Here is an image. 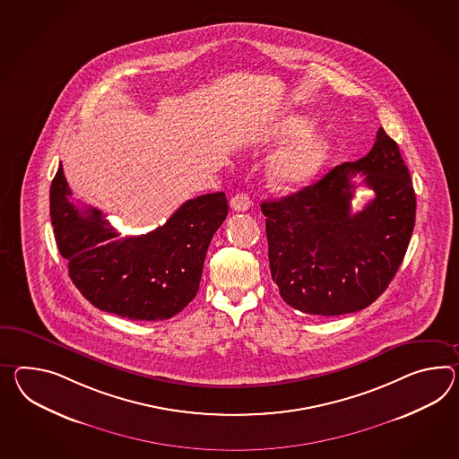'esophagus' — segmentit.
Segmentation results:
<instances>
[{"instance_id":"34e87169","label":"esophagus","mask_w":459,"mask_h":459,"mask_svg":"<svg viewBox=\"0 0 459 459\" xmlns=\"http://www.w3.org/2000/svg\"><path fill=\"white\" fill-rule=\"evenodd\" d=\"M230 207L237 211V212H246V211L252 207V199H250V195L246 194V192L235 194L234 197L230 199Z\"/></svg>"}]
</instances>
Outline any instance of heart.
<instances>
[{"instance_id":"obj_1","label":"heart","mask_w":459,"mask_h":459,"mask_svg":"<svg viewBox=\"0 0 459 459\" xmlns=\"http://www.w3.org/2000/svg\"><path fill=\"white\" fill-rule=\"evenodd\" d=\"M315 119L305 114H291L273 126L270 139L279 143L293 141L270 159L269 179L277 187H297L324 168L332 152V144L325 135L312 134Z\"/></svg>"}]
</instances>
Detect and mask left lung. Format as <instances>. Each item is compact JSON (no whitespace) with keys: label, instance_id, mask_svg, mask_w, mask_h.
I'll list each match as a JSON object with an SVG mask.
<instances>
[{"label":"left lung","instance_id":"8db88e82","mask_svg":"<svg viewBox=\"0 0 459 459\" xmlns=\"http://www.w3.org/2000/svg\"><path fill=\"white\" fill-rule=\"evenodd\" d=\"M358 171L374 197L351 213ZM260 209L270 273L283 302L333 316L363 310L386 290L413 234L416 195L400 149L380 127L367 156Z\"/></svg>","mask_w":459,"mask_h":459}]
</instances>
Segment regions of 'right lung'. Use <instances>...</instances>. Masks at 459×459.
Here are the masks:
<instances>
[{"label":"right lung","instance_id":"add662e5","mask_svg":"<svg viewBox=\"0 0 459 459\" xmlns=\"http://www.w3.org/2000/svg\"><path fill=\"white\" fill-rule=\"evenodd\" d=\"M227 212L224 192L205 194L182 204L156 230L119 237L101 211L71 202L63 166L49 192L57 250L73 283L96 308L129 320H168L194 300Z\"/></svg>","mask_w":459,"mask_h":459}]
</instances>
